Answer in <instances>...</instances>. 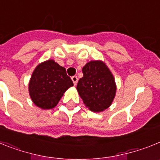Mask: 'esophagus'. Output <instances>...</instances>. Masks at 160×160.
Here are the masks:
<instances>
[{
    "mask_svg": "<svg viewBox=\"0 0 160 160\" xmlns=\"http://www.w3.org/2000/svg\"><path fill=\"white\" fill-rule=\"evenodd\" d=\"M71 79H72V81H73V85H74V86H76V85H77V83H78V78H77V76H73V77L71 78Z\"/></svg>",
    "mask_w": 160,
    "mask_h": 160,
    "instance_id": "esophagus-1",
    "label": "esophagus"
}]
</instances>
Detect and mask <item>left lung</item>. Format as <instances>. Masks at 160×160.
I'll list each match as a JSON object with an SVG mask.
<instances>
[{"label": "left lung", "mask_w": 160, "mask_h": 160, "mask_svg": "<svg viewBox=\"0 0 160 160\" xmlns=\"http://www.w3.org/2000/svg\"><path fill=\"white\" fill-rule=\"evenodd\" d=\"M77 90L85 106L93 112H102L111 105L116 94L114 75L101 60L90 61L82 68Z\"/></svg>", "instance_id": "left-lung-1"}]
</instances>
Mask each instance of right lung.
I'll return each mask as SVG.
<instances>
[{"mask_svg": "<svg viewBox=\"0 0 160 160\" xmlns=\"http://www.w3.org/2000/svg\"><path fill=\"white\" fill-rule=\"evenodd\" d=\"M73 83L66 70L53 59L39 63L29 82V94L35 105L42 110L54 108Z\"/></svg>", "mask_w": 160, "mask_h": 160, "instance_id": "right-lung-1", "label": "right lung"}]
</instances>
